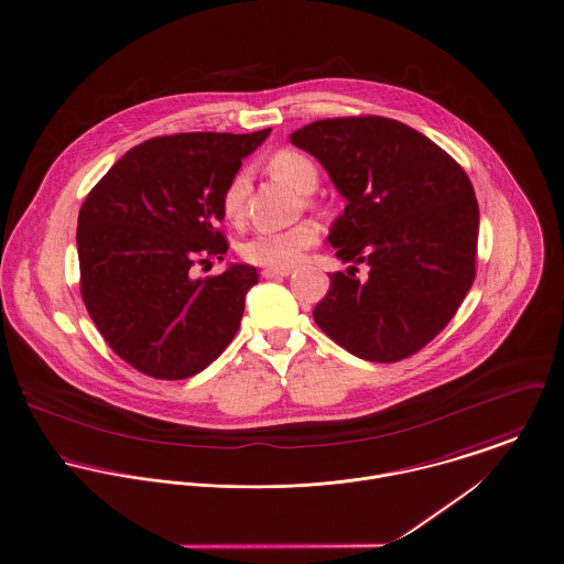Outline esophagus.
<instances>
[{"mask_svg": "<svg viewBox=\"0 0 564 564\" xmlns=\"http://www.w3.org/2000/svg\"><path fill=\"white\" fill-rule=\"evenodd\" d=\"M291 271H293V269H271V267H267V269L260 271V275L267 278V280H278V278L291 275Z\"/></svg>", "mask_w": 564, "mask_h": 564, "instance_id": "34e87169", "label": "esophagus"}]
</instances>
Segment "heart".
<instances>
[{"instance_id":"b5f03b06","label":"heart","mask_w":564,"mask_h":564,"mask_svg":"<svg viewBox=\"0 0 564 564\" xmlns=\"http://www.w3.org/2000/svg\"><path fill=\"white\" fill-rule=\"evenodd\" d=\"M269 172L280 181L289 183L300 194H312L318 183L316 163L302 151L280 149L271 154L267 163ZM250 192V176L246 170L232 174L221 192V210L228 219L237 221L246 213V200ZM318 243V228L312 221H302L282 230H258L241 243V257L252 264L289 269L297 264L312 246Z\"/></svg>"}]
</instances>
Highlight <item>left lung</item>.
Segmentation results:
<instances>
[{"label":"left lung","mask_w":564,"mask_h":564,"mask_svg":"<svg viewBox=\"0 0 564 564\" xmlns=\"http://www.w3.org/2000/svg\"><path fill=\"white\" fill-rule=\"evenodd\" d=\"M291 142L316 156L345 196L329 243L347 273L329 275L316 325L368 361L426 347L476 278L478 203L462 165L408 124L383 116L316 120ZM359 261L369 278H355Z\"/></svg>","instance_id":"left-lung-1"}]
</instances>
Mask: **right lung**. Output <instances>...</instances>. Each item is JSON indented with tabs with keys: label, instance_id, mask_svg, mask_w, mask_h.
I'll use <instances>...</instances> for the list:
<instances>
[{
	"label": "right lung",
	"instance_id": "right-lung-1",
	"mask_svg": "<svg viewBox=\"0 0 564 564\" xmlns=\"http://www.w3.org/2000/svg\"><path fill=\"white\" fill-rule=\"evenodd\" d=\"M271 129L176 133L122 154L86 196L77 219L82 300L118 358L154 379H187L232 343L257 267L224 260L221 192Z\"/></svg>",
	"mask_w": 564,
	"mask_h": 564
}]
</instances>
